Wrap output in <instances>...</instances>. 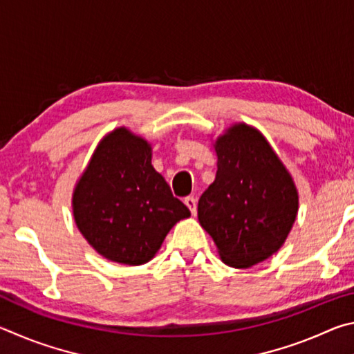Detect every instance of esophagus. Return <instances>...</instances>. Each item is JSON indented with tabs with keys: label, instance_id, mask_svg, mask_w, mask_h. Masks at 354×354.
Here are the masks:
<instances>
[{
	"label": "esophagus",
	"instance_id": "obj_1",
	"mask_svg": "<svg viewBox=\"0 0 354 354\" xmlns=\"http://www.w3.org/2000/svg\"><path fill=\"white\" fill-rule=\"evenodd\" d=\"M185 203H187V207L189 208V212L193 213V214H196V212H197V201H196V197L194 196L185 197Z\"/></svg>",
	"mask_w": 354,
	"mask_h": 354
}]
</instances>
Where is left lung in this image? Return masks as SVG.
<instances>
[{"mask_svg": "<svg viewBox=\"0 0 354 354\" xmlns=\"http://www.w3.org/2000/svg\"><path fill=\"white\" fill-rule=\"evenodd\" d=\"M218 172L197 205L222 261L244 269L283 245L299 209L286 167L258 130L233 126L216 141Z\"/></svg>", "mask_w": 354, "mask_h": 354, "instance_id": "1", "label": "left lung"}]
</instances>
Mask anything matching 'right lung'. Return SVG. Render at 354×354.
Returning <instances> with one entry per match:
<instances>
[{"mask_svg":"<svg viewBox=\"0 0 354 354\" xmlns=\"http://www.w3.org/2000/svg\"><path fill=\"white\" fill-rule=\"evenodd\" d=\"M151 146L127 129L99 142L73 196L74 219L88 244L115 263L151 259L167 232L191 216L151 165Z\"/></svg>","mask_w":354,"mask_h":354,"instance_id":"add662e5","label":"right lung"}]
</instances>
